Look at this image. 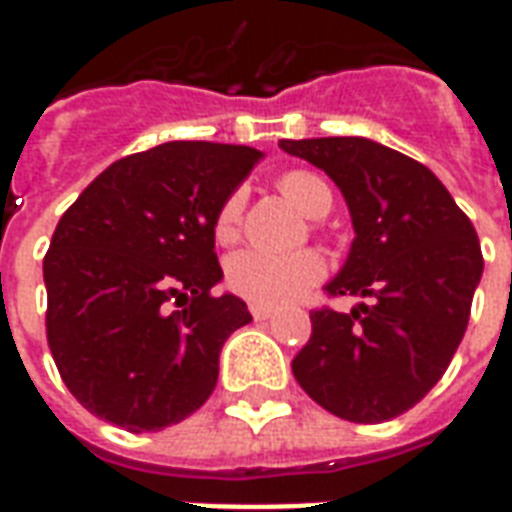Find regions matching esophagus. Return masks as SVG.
<instances>
[{"label":"esophagus","instance_id":"1","mask_svg":"<svg viewBox=\"0 0 512 512\" xmlns=\"http://www.w3.org/2000/svg\"><path fill=\"white\" fill-rule=\"evenodd\" d=\"M249 312H252L255 321H268V318L274 315V310H271V307H263V304H249Z\"/></svg>","mask_w":512,"mask_h":512}]
</instances>
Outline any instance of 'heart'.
<instances>
[{"instance_id": "obj_1", "label": "heart", "mask_w": 512, "mask_h": 512, "mask_svg": "<svg viewBox=\"0 0 512 512\" xmlns=\"http://www.w3.org/2000/svg\"><path fill=\"white\" fill-rule=\"evenodd\" d=\"M279 194L299 208L304 216L318 219L332 208V189L329 183L307 172V169H290L277 180ZM241 222V197L233 194L222 202V208L213 219V235L219 244H230L238 235ZM326 274V263L318 252H293V255H268L257 249H241L227 257L224 277L235 296L263 304V307H279L288 301L299 299L312 285H318Z\"/></svg>"}]
</instances>
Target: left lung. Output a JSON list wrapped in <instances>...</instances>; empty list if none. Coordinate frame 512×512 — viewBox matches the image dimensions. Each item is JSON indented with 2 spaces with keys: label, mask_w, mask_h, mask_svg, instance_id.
<instances>
[{
  "label": "left lung",
  "mask_w": 512,
  "mask_h": 512,
  "mask_svg": "<svg viewBox=\"0 0 512 512\" xmlns=\"http://www.w3.org/2000/svg\"><path fill=\"white\" fill-rule=\"evenodd\" d=\"M343 191L354 244L329 296L351 312L312 310L293 359L307 395L348 422L400 417L436 386L469 323L483 252L469 216L433 172L365 136L282 139Z\"/></svg>",
  "instance_id": "8db88e82"
}]
</instances>
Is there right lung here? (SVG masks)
Wrapping results in <instances>:
<instances>
[{
	"mask_svg": "<svg viewBox=\"0 0 512 512\" xmlns=\"http://www.w3.org/2000/svg\"><path fill=\"white\" fill-rule=\"evenodd\" d=\"M263 158L219 142H164L106 167L62 213L43 260L46 337L90 414L131 433L194 414L224 340L252 321L222 282L213 219Z\"/></svg>",
	"mask_w": 512,
	"mask_h": 512,
	"instance_id": "add662e5",
	"label": "right lung"
}]
</instances>
